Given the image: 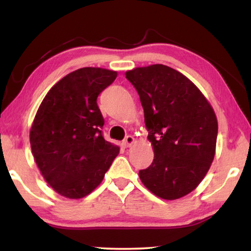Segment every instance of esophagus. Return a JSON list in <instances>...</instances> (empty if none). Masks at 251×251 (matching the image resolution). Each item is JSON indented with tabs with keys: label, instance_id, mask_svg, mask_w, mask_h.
Returning <instances> with one entry per match:
<instances>
[{
	"label": "esophagus",
	"instance_id": "34e87169",
	"mask_svg": "<svg viewBox=\"0 0 251 251\" xmlns=\"http://www.w3.org/2000/svg\"><path fill=\"white\" fill-rule=\"evenodd\" d=\"M134 143H135V138L133 136H127V137L124 139V142H123V145L125 147H130Z\"/></svg>",
	"mask_w": 251,
	"mask_h": 251
}]
</instances>
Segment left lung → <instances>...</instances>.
<instances>
[{"label":"left lung","instance_id":"obj_1","mask_svg":"<svg viewBox=\"0 0 251 251\" xmlns=\"http://www.w3.org/2000/svg\"><path fill=\"white\" fill-rule=\"evenodd\" d=\"M125 75L141 99L154 151L152 164L139 171V178L157 197H184L201 184L214 160L215 110L192 80L169 66L136 67Z\"/></svg>","mask_w":251,"mask_h":251}]
</instances>
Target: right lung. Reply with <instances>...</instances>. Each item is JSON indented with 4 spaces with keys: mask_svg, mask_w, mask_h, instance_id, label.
Returning a JSON list of instances; mask_svg holds the SVG:
<instances>
[{
    "mask_svg": "<svg viewBox=\"0 0 251 251\" xmlns=\"http://www.w3.org/2000/svg\"><path fill=\"white\" fill-rule=\"evenodd\" d=\"M116 71L83 67L67 74L42 100L29 130L32 154L45 181L70 199L90 195L120 154L105 141L97 96Z\"/></svg>",
    "mask_w": 251,
    "mask_h": 251,
    "instance_id": "add662e5",
    "label": "right lung"
}]
</instances>
